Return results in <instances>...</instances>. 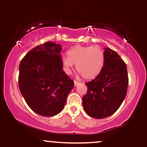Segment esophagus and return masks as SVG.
Wrapping results in <instances>:
<instances>
[{
  "mask_svg": "<svg viewBox=\"0 0 147 147\" xmlns=\"http://www.w3.org/2000/svg\"><path fill=\"white\" fill-rule=\"evenodd\" d=\"M79 83L78 82H77V81H74V85H75V86H76L78 85Z\"/></svg>",
  "mask_w": 147,
  "mask_h": 147,
  "instance_id": "esophagus-1",
  "label": "esophagus"
}]
</instances>
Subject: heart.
Wrapping results in <instances>:
<instances>
[{
  "mask_svg": "<svg viewBox=\"0 0 147 147\" xmlns=\"http://www.w3.org/2000/svg\"><path fill=\"white\" fill-rule=\"evenodd\" d=\"M68 56H63L61 63L64 72L71 73L74 64L76 69L86 79L95 78L102 71L104 64V54L97 46L77 45L69 49Z\"/></svg>",
  "mask_w": 147,
  "mask_h": 147,
  "instance_id": "b5f03b06",
  "label": "heart"
}]
</instances>
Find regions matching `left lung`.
Returning <instances> with one entry per match:
<instances>
[{"instance_id":"1","label":"left lung","mask_w":147,"mask_h":147,"mask_svg":"<svg viewBox=\"0 0 147 147\" xmlns=\"http://www.w3.org/2000/svg\"><path fill=\"white\" fill-rule=\"evenodd\" d=\"M104 64L99 75L86 83L88 91L83 107L90 117L102 119L115 113L124 101L129 84L127 68L119 55L104 48Z\"/></svg>"}]
</instances>
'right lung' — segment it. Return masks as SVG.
<instances>
[{
	"label": "right lung",
	"mask_w": 147,
	"mask_h": 147,
	"mask_svg": "<svg viewBox=\"0 0 147 147\" xmlns=\"http://www.w3.org/2000/svg\"><path fill=\"white\" fill-rule=\"evenodd\" d=\"M61 45L52 42L30 50L19 65L18 86L27 104L45 117L63 110L74 82L63 70Z\"/></svg>",
	"instance_id": "1"
}]
</instances>
